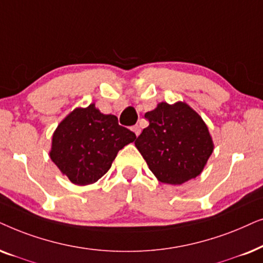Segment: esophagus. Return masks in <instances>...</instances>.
<instances>
[{
	"mask_svg": "<svg viewBox=\"0 0 263 263\" xmlns=\"http://www.w3.org/2000/svg\"><path fill=\"white\" fill-rule=\"evenodd\" d=\"M132 131H134L135 135L138 137V136L141 135V126H139V125H135L134 127H132Z\"/></svg>",
	"mask_w": 263,
	"mask_h": 263,
	"instance_id": "esophagus-1",
	"label": "esophagus"
}]
</instances>
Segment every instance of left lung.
<instances>
[{"label": "left lung", "mask_w": 263, "mask_h": 263, "mask_svg": "<svg viewBox=\"0 0 263 263\" xmlns=\"http://www.w3.org/2000/svg\"><path fill=\"white\" fill-rule=\"evenodd\" d=\"M149 126L135 144L149 170L164 184L180 185L202 173L214 150L208 126L187 103L160 102L145 113Z\"/></svg>", "instance_id": "1"}]
</instances>
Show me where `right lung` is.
<instances>
[{"mask_svg": "<svg viewBox=\"0 0 263 263\" xmlns=\"http://www.w3.org/2000/svg\"><path fill=\"white\" fill-rule=\"evenodd\" d=\"M136 139L113 114L101 113L95 103L73 109L52 134L49 156L73 184L96 183L108 172L118 152Z\"/></svg>", "mask_w": 263, "mask_h": 263, "instance_id": "add662e5", "label": "right lung"}]
</instances>
